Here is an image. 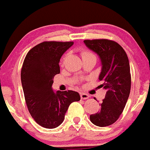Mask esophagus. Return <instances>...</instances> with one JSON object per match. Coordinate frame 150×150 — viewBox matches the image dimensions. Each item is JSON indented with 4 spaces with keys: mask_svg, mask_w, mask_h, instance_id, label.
<instances>
[{
    "mask_svg": "<svg viewBox=\"0 0 150 150\" xmlns=\"http://www.w3.org/2000/svg\"><path fill=\"white\" fill-rule=\"evenodd\" d=\"M80 97H81V100H86V99L89 98V95L88 94L84 93V92H81V93H80Z\"/></svg>",
    "mask_w": 150,
    "mask_h": 150,
    "instance_id": "obj_1",
    "label": "esophagus"
}]
</instances>
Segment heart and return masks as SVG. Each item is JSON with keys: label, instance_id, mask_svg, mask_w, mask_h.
Here are the masks:
<instances>
[{"label": "heart", "instance_id": "heart-1", "mask_svg": "<svg viewBox=\"0 0 150 150\" xmlns=\"http://www.w3.org/2000/svg\"><path fill=\"white\" fill-rule=\"evenodd\" d=\"M81 56H82V58H86V57L95 56V55H94V54L92 53V52H90V51H89V50L84 49V50H81Z\"/></svg>", "mask_w": 150, "mask_h": 150}]
</instances>
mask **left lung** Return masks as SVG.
<instances>
[{
	"label": "left lung",
	"mask_w": 150,
	"mask_h": 150,
	"mask_svg": "<svg viewBox=\"0 0 150 150\" xmlns=\"http://www.w3.org/2000/svg\"><path fill=\"white\" fill-rule=\"evenodd\" d=\"M86 47L99 55L102 70L100 87L106 90L100 110L89 116L93 124L100 127L115 123L123 112L131 90V74L129 58L119 44L107 39L85 40Z\"/></svg>",
	"instance_id": "obj_1"
}]
</instances>
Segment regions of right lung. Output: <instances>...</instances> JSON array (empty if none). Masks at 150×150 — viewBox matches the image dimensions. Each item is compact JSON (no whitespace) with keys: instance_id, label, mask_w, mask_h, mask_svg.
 Masks as SVG:
<instances>
[{"instance_id":"right-lung-1","label":"right lung","mask_w":150,"mask_h":150,"mask_svg":"<svg viewBox=\"0 0 150 150\" xmlns=\"http://www.w3.org/2000/svg\"><path fill=\"white\" fill-rule=\"evenodd\" d=\"M73 42H43L32 47L24 58L21 80L26 104L35 121L46 129H54L63 123L65 114L80 95L72 90L52 89L55 75L60 73L61 56Z\"/></svg>"}]
</instances>
